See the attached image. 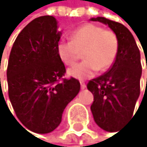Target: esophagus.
I'll return each mask as SVG.
<instances>
[{
    "mask_svg": "<svg viewBox=\"0 0 147 147\" xmlns=\"http://www.w3.org/2000/svg\"><path fill=\"white\" fill-rule=\"evenodd\" d=\"M85 87H86V84H85L84 82H81V88L82 89H84Z\"/></svg>",
    "mask_w": 147,
    "mask_h": 147,
    "instance_id": "esophagus-1",
    "label": "esophagus"
}]
</instances>
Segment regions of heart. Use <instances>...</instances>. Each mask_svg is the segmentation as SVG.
Listing matches in <instances>:
<instances>
[{
    "mask_svg": "<svg viewBox=\"0 0 147 147\" xmlns=\"http://www.w3.org/2000/svg\"><path fill=\"white\" fill-rule=\"evenodd\" d=\"M118 48L119 42L113 31L97 24H85L73 31L71 41L58 43L57 51L66 65L74 64L84 52V62L67 71L71 77L84 80L94 76L97 70L104 72L110 68L117 57Z\"/></svg>",
    "mask_w": 147,
    "mask_h": 147,
    "instance_id": "1",
    "label": "heart"
}]
</instances>
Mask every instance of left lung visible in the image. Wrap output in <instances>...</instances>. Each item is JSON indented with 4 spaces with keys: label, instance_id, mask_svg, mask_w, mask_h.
Instances as JSON below:
<instances>
[{
    "label": "left lung",
    "instance_id": "obj_1",
    "mask_svg": "<svg viewBox=\"0 0 147 147\" xmlns=\"http://www.w3.org/2000/svg\"><path fill=\"white\" fill-rule=\"evenodd\" d=\"M91 21L107 24L119 42L111 68L87 84L94 96L90 107L94 121L102 129L114 132L133 116L140 96L141 54L134 37L123 24L104 17L92 18Z\"/></svg>",
    "mask_w": 147,
    "mask_h": 147
}]
</instances>
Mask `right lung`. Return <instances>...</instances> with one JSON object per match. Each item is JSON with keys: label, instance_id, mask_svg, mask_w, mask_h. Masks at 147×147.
I'll return each instance as SVG.
<instances>
[{"label": "right lung", "instance_id": "add662e5", "mask_svg": "<svg viewBox=\"0 0 147 147\" xmlns=\"http://www.w3.org/2000/svg\"><path fill=\"white\" fill-rule=\"evenodd\" d=\"M61 35L53 16L36 18L21 31L9 55V100L22 125L40 134L57 128L81 88L75 78H63L65 67L57 51Z\"/></svg>", "mask_w": 147, "mask_h": 147}]
</instances>
